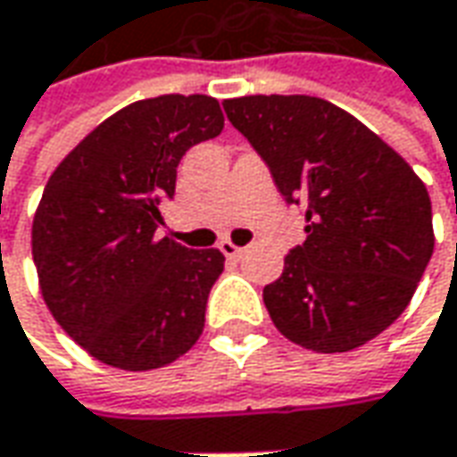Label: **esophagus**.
I'll use <instances>...</instances> for the list:
<instances>
[{
  "label": "esophagus",
  "mask_w": 457,
  "mask_h": 457,
  "mask_svg": "<svg viewBox=\"0 0 457 457\" xmlns=\"http://www.w3.org/2000/svg\"><path fill=\"white\" fill-rule=\"evenodd\" d=\"M220 252L228 256V259H238V256L244 254V249L237 246V244H231V241H223V244H220Z\"/></svg>",
  "instance_id": "esophagus-1"
}]
</instances>
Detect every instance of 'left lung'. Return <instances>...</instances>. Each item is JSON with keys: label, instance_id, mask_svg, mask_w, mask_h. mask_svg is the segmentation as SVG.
<instances>
[{"label": "left lung", "instance_id": "left-lung-1", "mask_svg": "<svg viewBox=\"0 0 457 457\" xmlns=\"http://www.w3.org/2000/svg\"><path fill=\"white\" fill-rule=\"evenodd\" d=\"M223 112L303 205L307 238L264 287L277 330L318 351H353L410 305L430 262L425 183L356 116L315 96L226 98Z\"/></svg>", "mask_w": 457, "mask_h": 457}]
</instances>
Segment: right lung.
I'll use <instances>...</instances> for the list:
<instances>
[{"mask_svg":"<svg viewBox=\"0 0 457 457\" xmlns=\"http://www.w3.org/2000/svg\"><path fill=\"white\" fill-rule=\"evenodd\" d=\"M220 129L213 96L134 101L98 124L45 185L32 220L45 305L101 363L150 371L201 338L223 254L160 238L157 228L183 154Z\"/></svg>","mask_w":457,"mask_h":457,"instance_id":"1","label":"right lung"}]
</instances>
